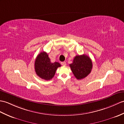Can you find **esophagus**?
I'll use <instances>...</instances> for the list:
<instances>
[{"mask_svg":"<svg viewBox=\"0 0 124 124\" xmlns=\"http://www.w3.org/2000/svg\"><path fill=\"white\" fill-rule=\"evenodd\" d=\"M61 63V64H62L63 66H65V65H66V63H65V62H62Z\"/></svg>","mask_w":124,"mask_h":124,"instance_id":"esophagus-1","label":"esophagus"}]
</instances>
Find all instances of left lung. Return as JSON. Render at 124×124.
Here are the masks:
<instances>
[{"label":"left lung","mask_w":124,"mask_h":124,"mask_svg":"<svg viewBox=\"0 0 124 124\" xmlns=\"http://www.w3.org/2000/svg\"><path fill=\"white\" fill-rule=\"evenodd\" d=\"M70 67L74 76L77 79L85 78L91 72L93 68V63L88 56L83 54L77 55L70 64Z\"/></svg>","instance_id":"1"}]
</instances>
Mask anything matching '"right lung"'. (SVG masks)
<instances>
[{"label":"right lung","instance_id":"1","mask_svg":"<svg viewBox=\"0 0 124 124\" xmlns=\"http://www.w3.org/2000/svg\"><path fill=\"white\" fill-rule=\"evenodd\" d=\"M34 66L37 76L43 79L50 80L53 78L57 68L61 67V64L56 62L51 63L47 53L42 52L37 56Z\"/></svg>","mask_w":124,"mask_h":124}]
</instances>
